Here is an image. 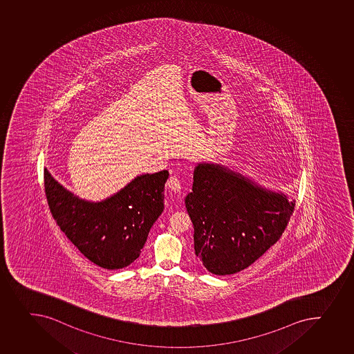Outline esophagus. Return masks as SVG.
Segmentation results:
<instances>
[{
	"label": "esophagus",
	"mask_w": 354,
	"mask_h": 354,
	"mask_svg": "<svg viewBox=\"0 0 354 354\" xmlns=\"http://www.w3.org/2000/svg\"><path fill=\"white\" fill-rule=\"evenodd\" d=\"M168 187L172 192L178 193L182 189V183L177 176H171L168 180Z\"/></svg>",
	"instance_id": "esophagus-1"
}]
</instances>
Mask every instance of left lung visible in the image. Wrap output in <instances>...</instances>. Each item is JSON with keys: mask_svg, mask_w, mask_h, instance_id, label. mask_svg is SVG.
I'll list each match as a JSON object with an SVG mask.
<instances>
[{"mask_svg": "<svg viewBox=\"0 0 354 354\" xmlns=\"http://www.w3.org/2000/svg\"><path fill=\"white\" fill-rule=\"evenodd\" d=\"M295 205L225 165L200 162L185 198L196 258L218 276L244 270L281 238Z\"/></svg>", "mask_w": 354, "mask_h": 354, "instance_id": "left-lung-1", "label": "left lung"}]
</instances>
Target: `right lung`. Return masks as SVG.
<instances>
[{"instance_id":"right-lung-1","label":"right lung","mask_w":354,"mask_h":354,"mask_svg":"<svg viewBox=\"0 0 354 354\" xmlns=\"http://www.w3.org/2000/svg\"><path fill=\"white\" fill-rule=\"evenodd\" d=\"M168 170L137 176L118 192L89 201L70 192L45 168L52 215L69 241L96 266L115 270L133 263L165 209Z\"/></svg>"}]
</instances>
